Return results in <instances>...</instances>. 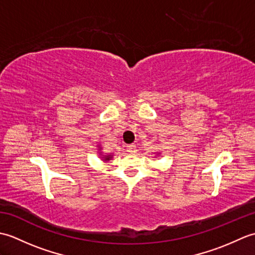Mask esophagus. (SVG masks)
<instances>
[{"label":"esophagus","instance_id":"34e87169","mask_svg":"<svg viewBox=\"0 0 255 255\" xmlns=\"http://www.w3.org/2000/svg\"><path fill=\"white\" fill-rule=\"evenodd\" d=\"M127 151H128V152H130V153H134V152H136V151H137L136 145H134L133 143L128 144V145H127Z\"/></svg>","mask_w":255,"mask_h":255}]
</instances>
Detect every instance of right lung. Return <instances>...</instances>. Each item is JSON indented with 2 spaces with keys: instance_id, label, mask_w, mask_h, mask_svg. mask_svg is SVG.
I'll list each match as a JSON object with an SVG mask.
<instances>
[{
  "instance_id": "add662e5",
  "label": "right lung",
  "mask_w": 255,
  "mask_h": 255,
  "mask_svg": "<svg viewBox=\"0 0 255 255\" xmlns=\"http://www.w3.org/2000/svg\"><path fill=\"white\" fill-rule=\"evenodd\" d=\"M110 159H111V156H110V155L106 156V158H105V160H110Z\"/></svg>"
}]
</instances>
